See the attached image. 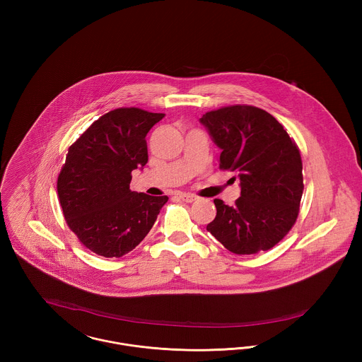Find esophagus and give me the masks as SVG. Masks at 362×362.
Returning <instances> with one entry per match:
<instances>
[{
    "label": "esophagus",
    "mask_w": 362,
    "mask_h": 362,
    "mask_svg": "<svg viewBox=\"0 0 362 362\" xmlns=\"http://www.w3.org/2000/svg\"><path fill=\"white\" fill-rule=\"evenodd\" d=\"M179 198H180L183 202H189V204L197 201V197L192 195V194H179Z\"/></svg>",
    "instance_id": "34e87169"
}]
</instances>
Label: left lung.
Returning a JSON list of instances; mask_svg holds the SVG:
<instances>
[{
  "instance_id": "obj_1",
  "label": "left lung",
  "mask_w": 362,
  "mask_h": 362,
  "mask_svg": "<svg viewBox=\"0 0 362 362\" xmlns=\"http://www.w3.org/2000/svg\"><path fill=\"white\" fill-rule=\"evenodd\" d=\"M201 122L223 151L220 170L240 177L233 206L214 199L216 218L206 229L236 255L273 248L298 217L304 189L298 146L267 111L247 104L221 107Z\"/></svg>"
}]
</instances>
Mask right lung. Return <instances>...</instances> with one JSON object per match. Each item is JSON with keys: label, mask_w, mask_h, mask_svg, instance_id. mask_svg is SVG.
Listing matches in <instances>:
<instances>
[{"label": "right lung", "mask_w": 362, "mask_h": 362, "mask_svg": "<svg viewBox=\"0 0 362 362\" xmlns=\"http://www.w3.org/2000/svg\"><path fill=\"white\" fill-rule=\"evenodd\" d=\"M164 114L112 110L70 145L57 191L70 230L89 251L121 258L149 233L168 201L130 189L132 171L148 163L146 134Z\"/></svg>", "instance_id": "obj_1"}]
</instances>
